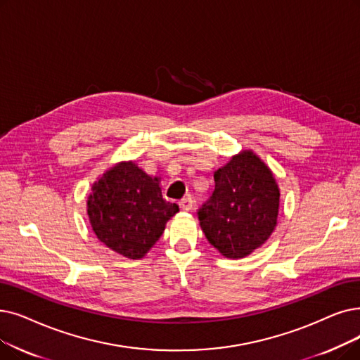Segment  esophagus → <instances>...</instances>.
I'll use <instances>...</instances> for the list:
<instances>
[{
	"label": "esophagus",
	"mask_w": 360,
	"mask_h": 360,
	"mask_svg": "<svg viewBox=\"0 0 360 360\" xmlns=\"http://www.w3.org/2000/svg\"><path fill=\"white\" fill-rule=\"evenodd\" d=\"M178 202H179V207L182 210H191L193 209V197L191 195H185Z\"/></svg>",
	"instance_id": "obj_1"
}]
</instances>
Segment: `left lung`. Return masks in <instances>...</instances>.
I'll use <instances>...</instances> for the list:
<instances>
[{
	"instance_id": "left-lung-1",
	"label": "left lung",
	"mask_w": 360,
	"mask_h": 360,
	"mask_svg": "<svg viewBox=\"0 0 360 360\" xmlns=\"http://www.w3.org/2000/svg\"><path fill=\"white\" fill-rule=\"evenodd\" d=\"M214 191L197 210L207 241L225 257H245L275 229L279 188L269 167L243 151L214 172Z\"/></svg>"
}]
</instances>
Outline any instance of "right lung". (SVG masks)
I'll use <instances>...</instances> for the list:
<instances>
[{
  "instance_id": "1",
  "label": "right lung",
  "mask_w": 360,
  "mask_h": 360,
  "mask_svg": "<svg viewBox=\"0 0 360 360\" xmlns=\"http://www.w3.org/2000/svg\"><path fill=\"white\" fill-rule=\"evenodd\" d=\"M178 210L176 202L163 198L158 178L134 162L108 169L92 185L88 200L89 222L97 238L129 259H141Z\"/></svg>"
}]
</instances>
